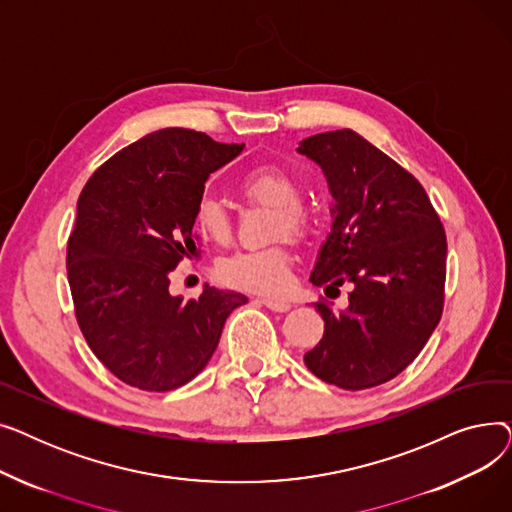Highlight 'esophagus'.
Returning <instances> with one entry per match:
<instances>
[{"label": "esophagus", "instance_id": "obj_1", "mask_svg": "<svg viewBox=\"0 0 512 512\" xmlns=\"http://www.w3.org/2000/svg\"><path fill=\"white\" fill-rule=\"evenodd\" d=\"M261 303H263L267 309H272V311H276V313H286V311L290 309V303H286V301H276V299H261Z\"/></svg>", "mask_w": 512, "mask_h": 512}]
</instances>
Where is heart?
I'll use <instances>...</instances> for the list:
<instances>
[{
    "label": "heart",
    "instance_id": "1",
    "mask_svg": "<svg viewBox=\"0 0 512 512\" xmlns=\"http://www.w3.org/2000/svg\"><path fill=\"white\" fill-rule=\"evenodd\" d=\"M238 193L249 203L274 209L272 236L303 238L311 228V213L301 203L303 186L299 178L276 164L249 168L236 182ZM197 232L211 242H226L232 236V220L226 205L211 195H203L193 213ZM224 284L261 294H280L292 276V253L288 242L265 249L238 251L218 263Z\"/></svg>",
    "mask_w": 512,
    "mask_h": 512
}]
</instances>
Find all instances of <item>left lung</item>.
Here are the masks:
<instances>
[{"instance_id": "8db88e82", "label": "left lung", "mask_w": 512, "mask_h": 512, "mask_svg": "<svg viewBox=\"0 0 512 512\" xmlns=\"http://www.w3.org/2000/svg\"><path fill=\"white\" fill-rule=\"evenodd\" d=\"M297 151L324 170L334 197L332 232L311 282L353 284L344 311L315 303L326 326L305 365L344 390L386 384L413 363L442 317L444 226L419 180L355 130L313 134Z\"/></svg>"}]
</instances>
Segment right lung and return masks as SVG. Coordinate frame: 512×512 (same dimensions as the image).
<instances>
[{"label": "right lung", "mask_w": 512, "mask_h": 512, "mask_svg": "<svg viewBox=\"0 0 512 512\" xmlns=\"http://www.w3.org/2000/svg\"><path fill=\"white\" fill-rule=\"evenodd\" d=\"M245 145L188 128L155 130L89 178L68 240L76 321L95 357L124 384L168 392L191 382L218 348L228 315L247 303L205 284L170 294V272L197 257L193 213L211 172Z\"/></svg>", "instance_id": "obj_1"}]
</instances>
